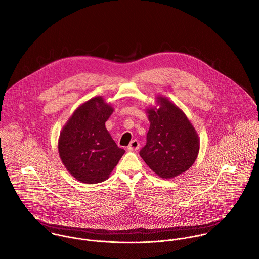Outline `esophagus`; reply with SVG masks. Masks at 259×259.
Segmentation results:
<instances>
[{"label":"esophagus","mask_w":259,"mask_h":259,"mask_svg":"<svg viewBox=\"0 0 259 259\" xmlns=\"http://www.w3.org/2000/svg\"><path fill=\"white\" fill-rule=\"evenodd\" d=\"M139 148H140V142H139V141H137V140L131 141L130 145L127 146V149L130 151H137Z\"/></svg>","instance_id":"34e87169"}]
</instances>
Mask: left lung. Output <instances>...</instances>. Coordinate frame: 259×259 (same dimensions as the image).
Returning <instances> with one entry per match:
<instances>
[{
  "label": "left lung",
  "instance_id": "left-lung-1",
  "mask_svg": "<svg viewBox=\"0 0 259 259\" xmlns=\"http://www.w3.org/2000/svg\"><path fill=\"white\" fill-rule=\"evenodd\" d=\"M156 105L146 109L150 126L141 158L159 177L174 178L194 164L200 140L184 112L163 96L156 97Z\"/></svg>",
  "mask_w": 259,
  "mask_h": 259
}]
</instances>
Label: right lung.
<instances>
[{
	"mask_svg": "<svg viewBox=\"0 0 259 259\" xmlns=\"http://www.w3.org/2000/svg\"><path fill=\"white\" fill-rule=\"evenodd\" d=\"M114 112L102 96L80 105L63 126L58 152L67 171L78 181L95 184L107 180L124 153L107 131Z\"/></svg>",
	"mask_w": 259,
	"mask_h": 259,
	"instance_id": "right-lung-1",
	"label": "right lung"
}]
</instances>
